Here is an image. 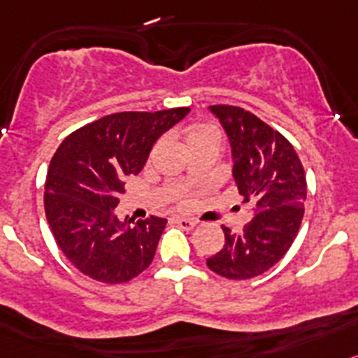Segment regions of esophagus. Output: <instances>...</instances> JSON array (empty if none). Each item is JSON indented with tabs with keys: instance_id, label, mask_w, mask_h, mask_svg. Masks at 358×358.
Instances as JSON below:
<instances>
[{
	"instance_id": "34e87169",
	"label": "esophagus",
	"mask_w": 358,
	"mask_h": 358,
	"mask_svg": "<svg viewBox=\"0 0 358 358\" xmlns=\"http://www.w3.org/2000/svg\"><path fill=\"white\" fill-rule=\"evenodd\" d=\"M175 223L178 227H182L183 230H192L196 227L194 219H187V217H175Z\"/></svg>"
}]
</instances>
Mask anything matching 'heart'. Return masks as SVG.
<instances>
[{
    "mask_svg": "<svg viewBox=\"0 0 358 358\" xmlns=\"http://www.w3.org/2000/svg\"><path fill=\"white\" fill-rule=\"evenodd\" d=\"M198 139H219V131L215 130V128H210V127L199 128V130L192 131V134L189 135V143H192V141H198Z\"/></svg>",
    "mask_w": 358,
    "mask_h": 358,
    "instance_id": "b5f03b06",
    "label": "heart"
}]
</instances>
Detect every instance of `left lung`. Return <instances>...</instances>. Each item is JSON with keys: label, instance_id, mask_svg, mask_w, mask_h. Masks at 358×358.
I'll return each mask as SVG.
<instances>
[{"label": "left lung", "instance_id": "8db88e82", "mask_svg": "<svg viewBox=\"0 0 358 358\" xmlns=\"http://www.w3.org/2000/svg\"><path fill=\"white\" fill-rule=\"evenodd\" d=\"M208 108L228 137L231 175L251 219L241 234L223 227L224 246L207 266L224 278H255L287 253L298 235L307 198L303 166L292 144L255 114L231 105Z\"/></svg>", "mask_w": 358, "mask_h": 358}]
</instances>
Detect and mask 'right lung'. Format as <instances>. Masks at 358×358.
Returning a JSON list of instances; mask_svg holds the SVG:
<instances>
[{"instance_id": "add662e5", "label": "right lung", "mask_w": 358, "mask_h": 358, "mask_svg": "<svg viewBox=\"0 0 358 358\" xmlns=\"http://www.w3.org/2000/svg\"><path fill=\"white\" fill-rule=\"evenodd\" d=\"M191 108L119 112L64 139L50 162L44 210L69 262L98 282L123 283L155 257L167 219L115 215L127 176L139 175L153 144Z\"/></svg>"}]
</instances>
